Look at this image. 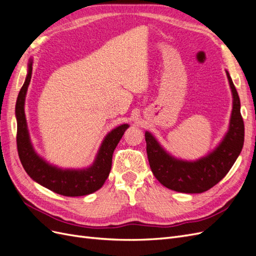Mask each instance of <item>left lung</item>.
I'll return each instance as SVG.
<instances>
[{"label":"left lung","instance_id":"left-lung-1","mask_svg":"<svg viewBox=\"0 0 256 256\" xmlns=\"http://www.w3.org/2000/svg\"><path fill=\"white\" fill-rule=\"evenodd\" d=\"M226 74L234 98L230 129L221 144L208 156L194 162L176 160L162 150L150 132H145L152 172L164 187L182 193H202L218 184L235 164L244 146V125L238 92L228 72Z\"/></svg>","mask_w":256,"mask_h":256}]
</instances>
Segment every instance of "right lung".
Segmentation results:
<instances>
[{
	"instance_id": "add662e5",
	"label": "right lung",
	"mask_w": 256,
	"mask_h": 256,
	"mask_svg": "<svg viewBox=\"0 0 256 256\" xmlns=\"http://www.w3.org/2000/svg\"><path fill=\"white\" fill-rule=\"evenodd\" d=\"M32 70L33 63L30 62L26 79L19 92L16 104L17 148L23 168L35 182L60 196H81L97 191L102 187L109 176L112 166L113 152L129 126L127 124L120 125L106 136L99 150L95 164L86 170L63 171V170L46 164L35 154L32 145H30L26 128L24 99L30 78H32Z\"/></svg>"
}]
</instances>
